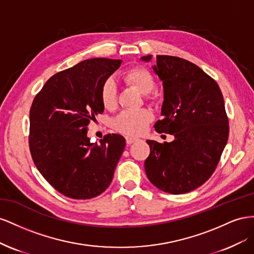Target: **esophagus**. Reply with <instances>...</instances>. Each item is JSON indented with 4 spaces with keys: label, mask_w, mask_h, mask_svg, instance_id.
I'll use <instances>...</instances> for the list:
<instances>
[{
    "label": "esophagus",
    "mask_w": 254,
    "mask_h": 254,
    "mask_svg": "<svg viewBox=\"0 0 254 254\" xmlns=\"http://www.w3.org/2000/svg\"><path fill=\"white\" fill-rule=\"evenodd\" d=\"M126 141L127 144H132L133 142L137 141V138H135V137H131V136H127L126 137Z\"/></svg>",
    "instance_id": "esophagus-1"
}]
</instances>
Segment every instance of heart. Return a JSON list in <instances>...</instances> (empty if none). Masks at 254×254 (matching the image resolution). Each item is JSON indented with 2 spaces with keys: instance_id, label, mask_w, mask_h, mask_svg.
Listing matches in <instances>:
<instances>
[{
  "instance_id": "obj_1",
  "label": "heart",
  "mask_w": 254,
  "mask_h": 254,
  "mask_svg": "<svg viewBox=\"0 0 254 254\" xmlns=\"http://www.w3.org/2000/svg\"><path fill=\"white\" fill-rule=\"evenodd\" d=\"M126 82L136 87L143 95H148L154 88V77L142 67H135L125 73ZM100 99L107 110L117 106V84L113 77H107L101 85ZM152 120V114L148 110H127L120 113L114 120L116 131L127 136L142 134Z\"/></svg>"
}]
</instances>
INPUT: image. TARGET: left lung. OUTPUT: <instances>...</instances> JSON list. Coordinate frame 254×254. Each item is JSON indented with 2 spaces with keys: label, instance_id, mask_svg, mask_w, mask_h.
<instances>
[{
  "label": "left lung",
  "instance_id": "1",
  "mask_svg": "<svg viewBox=\"0 0 254 254\" xmlns=\"http://www.w3.org/2000/svg\"><path fill=\"white\" fill-rule=\"evenodd\" d=\"M152 55L142 56L150 62ZM153 71L164 87L163 119L158 133L171 142L147 140L150 155L144 169L150 182L172 194L190 192L211 178L229 137V120L221 90L205 72L186 60L157 55Z\"/></svg>",
  "mask_w": 254,
  "mask_h": 254
}]
</instances>
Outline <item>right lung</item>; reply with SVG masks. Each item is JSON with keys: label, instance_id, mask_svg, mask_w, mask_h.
<instances>
[{"label": "right lung", "instance_id": "right-lung-1", "mask_svg": "<svg viewBox=\"0 0 254 254\" xmlns=\"http://www.w3.org/2000/svg\"><path fill=\"white\" fill-rule=\"evenodd\" d=\"M122 61L91 59L51 76L30 111V151L36 167L57 191L72 199H91L112 183L126 147L119 134L99 143L87 136L88 125L103 113L101 85Z\"/></svg>", "mask_w": 254, "mask_h": 254}]
</instances>
